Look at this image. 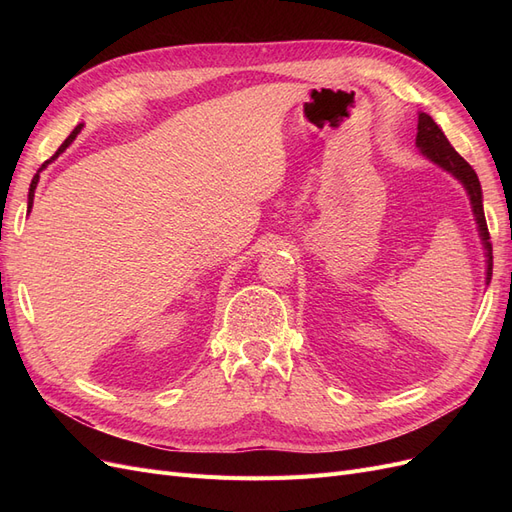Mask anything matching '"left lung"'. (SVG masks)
Returning a JSON list of instances; mask_svg holds the SVG:
<instances>
[{
    "label": "left lung",
    "instance_id": "8db88e82",
    "mask_svg": "<svg viewBox=\"0 0 512 512\" xmlns=\"http://www.w3.org/2000/svg\"><path fill=\"white\" fill-rule=\"evenodd\" d=\"M416 130H418L416 132V147L423 153V158H427L429 162L446 170L448 175H453L463 185V190H466V194L470 198L472 213H474L476 228H478V237H480V241H483V250H485V258H487L485 260V265H487L485 284L489 286L491 273H493V254H491L489 230H487L485 211H483V190H480V181L474 173V168L453 149V145L448 143L444 132L438 128V123L433 121L427 113H418V128Z\"/></svg>",
    "mask_w": 512,
    "mask_h": 512
}]
</instances>
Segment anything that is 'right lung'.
<instances>
[{
  "label": "right lung",
  "mask_w": 512,
  "mask_h": 512,
  "mask_svg": "<svg viewBox=\"0 0 512 512\" xmlns=\"http://www.w3.org/2000/svg\"><path fill=\"white\" fill-rule=\"evenodd\" d=\"M81 130H83V123H79V126H76V128L72 130V134H70V136L66 138V141L61 143V147L55 151V156H53L51 160H46V162H44V164L38 168V173L34 175V179H32V185H29V194H27V209H29V211H32V207H34V192H36V185H38V181H40V173H42V170H44L46 166H49L53 160H57V158H59V153H64V151H66V149H68V147L74 143V138L79 136V132H81Z\"/></svg>",
  "instance_id": "1"
}]
</instances>
